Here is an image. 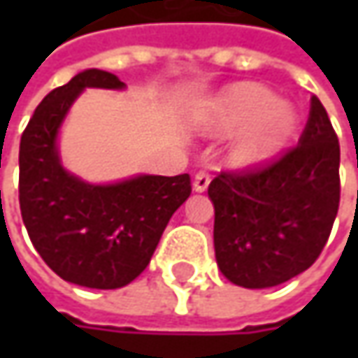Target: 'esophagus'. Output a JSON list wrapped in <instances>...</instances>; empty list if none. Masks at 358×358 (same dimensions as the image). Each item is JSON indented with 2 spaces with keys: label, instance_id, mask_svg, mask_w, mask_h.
Returning a JSON list of instances; mask_svg holds the SVG:
<instances>
[{
  "label": "esophagus",
  "instance_id": "1",
  "mask_svg": "<svg viewBox=\"0 0 358 358\" xmlns=\"http://www.w3.org/2000/svg\"><path fill=\"white\" fill-rule=\"evenodd\" d=\"M209 173L199 171L195 175V179H193V191L195 193H203V191H207V187H209Z\"/></svg>",
  "mask_w": 358,
  "mask_h": 358
}]
</instances>
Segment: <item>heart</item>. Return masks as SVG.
<instances>
[{"instance_id": "1", "label": "heart", "mask_w": 358, "mask_h": 358, "mask_svg": "<svg viewBox=\"0 0 358 358\" xmlns=\"http://www.w3.org/2000/svg\"><path fill=\"white\" fill-rule=\"evenodd\" d=\"M197 129L211 137H227L237 130L229 157L239 169H257L277 159L295 139L296 111L255 83L233 85L193 113Z\"/></svg>"}]
</instances>
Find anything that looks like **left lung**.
<instances>
[{
  "mask_svg": "<svg viewBox=\"0 0 358 358\" xmlns=\"http://www.w3.org/2000/svg\"><path fill=\"white\" fill-rule=\"evenodd\" d=\"M341 149L323 103L313 95L299 145L257 173H221L209 185L215 259L245 289L287 282L317 261L341 199Z\"/></svg>",
  "mask_w": 358,
  "mask_h": 358,
  "instance_id": "left-lung-1",
  "label": "left lung"
}]
</instances>
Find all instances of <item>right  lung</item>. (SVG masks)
Masks as SVG:
<instances>
[{"mask_svg": "<svg viewBox=\"0 0 358 358\" xmlns=\"http://www.w3.org/2000/svg\"><path fill=\"white\" fill-rule=\"evenodd\" d=\"M125 87L109 71L85 69L43 97L21 135L23 225L53 273L87 289H121L137 279L191 195L187 173L90 183L63 165L59 133L77 97L85 90Z\"/></svg>", "mask_w": 358, "mask_h": 358, "instance_id": "add662e5", "label": "right lung"}]
</instances>
